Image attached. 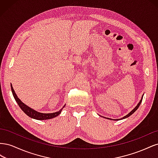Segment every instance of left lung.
I'll return each mask as SVG.
<instances>
[{"label":"left lung","instance_id":"1","mask_svg":"<svg viewBox=\"0 0 158 158\" xmlns=\"http://www.w3.org/2000/svg\"><path fill=\"white\" fill-rule=\"evenodd\" d=\"M142 99H143V95H142V99H140V102L139 103H138V105H137V106L135 107V108H134L132 110V111L130 112V113H129L128 114H127V115L126 116H125V117H123V118H121V119H123V118H127V117H130L131 115V114H133L134 113H135L136 111V110L138 109V107H139V106H140V103H142ZM104 118H107V119H110V120H111V118H107V117H104ZM120 119L121 118H118V119H116V120L115 121H118V120H120Z\"/></svg>","mask_w":158,"mask_h":158}]
</instances>
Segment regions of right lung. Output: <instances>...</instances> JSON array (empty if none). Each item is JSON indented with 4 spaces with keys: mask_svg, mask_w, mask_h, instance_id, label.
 I'll use <instances>...</instances> for the list:
<instances>
[{
    "mask_svg": "<svg viewBox=\"0 0 158 158\" xmlns=\"http://www.w3.org/2000/svg\"><path fill=\"white\" fill-rule=\"evenodd\" d=\"M11 89H12V92L13 94V96L15 99V100L16 101L17 103L18 104L19 107L21 108V109L22 111L24 112L27 116L30 117L31 118H35L37 119V120H46V119H50L52 118H54L56 117L58 115H59L60 113H61L62 109H63V107H64V106L62 108L60 111L55 112V113H40V112H37L35 110H33V109L30 108V107H28L27 106H26V104L23 103L21 100L19 99L17 96V95L16 94L15 92H14V90L13 89L12 85L11 84Z\"/></svg>",
    "mask_w": 158,
    "mask_h": 158,
    "instance_id": "obj_1",
    "label": "right lung"
}]
</instances>
